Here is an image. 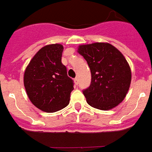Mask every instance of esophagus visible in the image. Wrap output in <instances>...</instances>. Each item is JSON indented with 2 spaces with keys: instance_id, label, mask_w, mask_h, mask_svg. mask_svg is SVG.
<instances>
[{
  "instance_id": "34e87169",
  "label": "esophagus",
  "mask_w": 152,
  "mask_h": 152,
  "mask_svg": "<svg viewBox=\"0 0 152 152\" xmlns=\"http://www.w3.org/2000/svg\"><path fill=\"white\" fill-rule=\"evenodd\" d=\"M78 81H79V78L77 76L76 78H74V83H75V84H78Z\"/></svg>"
}]
</instances>
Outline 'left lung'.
<instances>
[{
    "mask_svg": "<svg viewBox=\"0 0 152 152\" xmlns=\"http://www.w3.org/2000/svg\"><path fill=\"white\" fill-rule=\"evenodd\" d=\"M78 53L86 59L92 76L89 88L83 92L88 104L103 111L120 104L132 81L130 65L123 54L106 42L81 45Z\"/></svg>",
    "mask_w": 152,
    "mask_h": 152,
    "instance_id": "1",
    "label": "left lung"
}]
</instances>
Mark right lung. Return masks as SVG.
<instances>
[{
	"mask_svg": "<svg viewBox=\"0 0 152 152\" xmlns=\"http://www.w3.org/2000/svg\"><path fill=\"white\" fill-rule=\"evenodd\" d=\"M63 50L60 44L44 46L25 70L26 94L33 105L45 113H54L68 106L74 90L73 80L61 63Z\"/></svg>",
	"mask_w": 152,
	"mask_h": 152,
	"instance_id": "1",
	"label": "right lung"
}]
</instances>
